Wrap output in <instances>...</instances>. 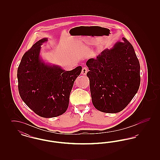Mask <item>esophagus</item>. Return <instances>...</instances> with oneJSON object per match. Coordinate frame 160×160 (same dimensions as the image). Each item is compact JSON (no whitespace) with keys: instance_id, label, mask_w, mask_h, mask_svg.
Returning a JSON list of instances; mask_svg holds the SVG:
<instances>
[{"instance_id":"esophagus-1","label":"esophagus","mask_w":160,"mask_h":160,"mask_svg":"<svg viewBox=\"0 0 160 160\" xmlns=\"http://www.w3.org/2000/svg\"><path fill=\"white\" fill-rule=\"evenodd\" d=\"M88 72V68L87 67H83L82 68V74L86 75Z\"/></svg>"}]
</instances>
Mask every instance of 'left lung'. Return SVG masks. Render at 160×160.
Masks as SVG:
<instances>
[{"label": "left lung", "mask_w": 160, "mask_h": 160, "mask_svg": "<svg viewBox=\"0 0 160 160\" xmlns=\"http://www.w3.org/2000/svg\"><path fill=\"white\" fill-rule=\"evenodd\" d=\"M89 71L92 101L100 112L118 113L136 94L140 83V66L134 49L125 38L96 59L86 62Z\"/></svg>", "instance_id": "1"}]
</instances>
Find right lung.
Instances as JSON below:
<instances>
[{"mask_svg":"<svg viewBox=\"0 0 160 160\" xmlns=\"http://www.w3.org/2000/svg\"><path fill=\"white\" fill-rule=\"evenodd\" d=\"M47 38L39 40L23 55L17 70L18 88L24 102L38 116L54 118L64 113L69 105L74 81L82 72L78 66L71 71L46 63L40 57Z\"/></svg>","mask_w":160,"mask_h":160,"instance_id":"1","label":"right lung"}]
</instances>
